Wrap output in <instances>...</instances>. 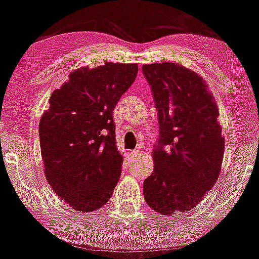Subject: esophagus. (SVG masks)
Wrapping results in <instances>:
<instances>
[{"mask_svg": "<svg viewBox=\"0 0 259 259\" xmlns=\"http://www.w3.org/2000/svg\"><path fill=\"white\" fill-rule=\"evenodd\" d=\"M139 153H140L139 148H136V150H133L132 152H130V155H131V157L136 158V157H138V154H139Z\"/></svg>", "mask_w": 259, "mask_h": 259, "instance_id": "34e87169", "label": "esophagus"}]
</instances>
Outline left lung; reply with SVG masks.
I'll list each match as a JSON object with an SVG mask.
<instances>
[{"mask_svg":"<svg viewBox=\"0 0 259 259\" xmlns=\"http://www.w3.org/2000/svg\"><path fill=\"white\" fill-rule=\"evenodd\" d=\"M143 73L159 122L145 200L161 214L192 210L221 172L224 138L217 104L203 77L182 65L151 63L143 66Z\"/></svg>","mask_w":259,"mask_h":259,"instance_id":"1","label":"left lung"}]
</instances>
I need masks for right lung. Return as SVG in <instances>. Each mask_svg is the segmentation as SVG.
Wrapping results in <instances>:
<instances>
[{
  "label": "right lung",
  "mask_w": 259,
  "mask_h": 259,
  "mask_svg": "<svg viewBox=\"0 0 259 259\" xmlns=\"http://www.w3.org/2000/svg\"><path fill=\"white\" fill-rule=\"evenodd\" d=\"M137 74L136 63L81 67L51 95L38 125L45 175L75 210L104 206L119 182L123 160L116 150L113 111Z\"/></svg>",
  "instance_id": "obj_1"
}]
</instances>
